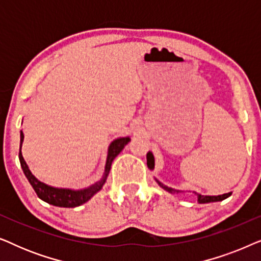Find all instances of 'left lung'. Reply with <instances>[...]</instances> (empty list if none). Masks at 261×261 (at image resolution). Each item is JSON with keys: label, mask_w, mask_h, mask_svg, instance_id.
<instances>
[{"label": "left lung", "mask_w": 261, "mask_h": 261, "mask_svg": "<svg viewBox=\"0 0 261 261\" xmlns=\"http://www.w3.org/2000/svg\"><path fill=\"white\" fill-rule=\"evenodd\" d=\"M147 166H148L149 170L154 169V156H153L152 152H148L147 153ZM155 180H156V183L159 184V187H162L164 190L169 191L170 194H179V192H183V191H180V190H176V189L166 187V185H164L163 183H160V181L156 179V178H155ZM195 194H196V192H195ZM196 195H197L198 203H201V204H203V203L223 201V199H226L227 197H229L230 194H224V195H220V196H203V195H199V194H196Z\"/></svg>", "instance_id": "left-lung-1"}]
</instances>
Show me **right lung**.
I'll return each instance as SVG.
<instances>
[{
  "label": "right lung",
  "mask_w": 261,
  "mask_h": 261,
  "mask_svg": "<svg viewBox=\"0 0 261 261\" xmlns=\"http://www.w3.org/2000/svg\"><path fill=\"white\" fill-rule=\"evenodd\" d=\"M23 133L22 130L20 132V153H19V159L21 167H22L24 176L27 177L28 181H30L32 187H33L34 191L37 192L38 197L42 199V201L47 202L48 204L56 205V206H62V208H74V206H80L84 204L85 202H88L92 196L101 190L105 185L107 177H108L110 166H112L113 160L115 159V156L122 151L124 146L130 141L129 137L126 138H119L116 140H114L110 144L108 148V155H107V163L105 167V173L101 180H98L97 183L92 184L91 187L82 189V190H72V189H65V188H55L51 185L45 184L44 181H40L33 173L31 172L30 167L24 162L22 153H21V146L23 142Z\"/></svg>",
  "instance_id": "add662e5"
}]
</instances>
